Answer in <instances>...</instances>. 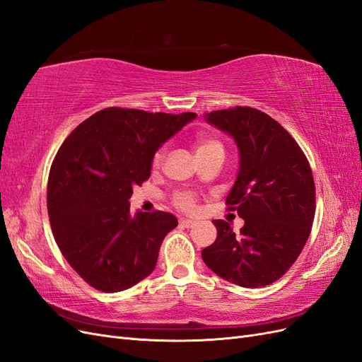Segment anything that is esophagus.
<instances>
[{"mask_svg": "<svg viewBox=\"0 0 362 362\" xmlns=\"http://www.w3.org/2000/svg\"><path fill=\"white\" fill-rule=\"evenodd\" d=\"M194 223H196V222L190 221V218H181V221H180V226L187 228V229H189V228H193Z\"/></svg>", "mask_w": 362, "mask_h": 362, "instance_id": "34e87169", "label": "esophagus"}]
</instances>
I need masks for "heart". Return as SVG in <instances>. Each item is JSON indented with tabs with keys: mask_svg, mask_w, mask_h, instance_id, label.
Here are the masks:
<instances>
[{
	"mask_svg": "<svg viewBox=\"0 0 362 362\" xmlns=\"http://www.w3.org/2000/svg\"><path fill=\"white\" fill-rule=\"evenodd\" d=\"M217 148H222L221 141H217L216 139H211V137H198L194 141L196 156L204 154V152L213 151V149H217ZM161 157H163L161 152H158V154L156 156L154 163L158 164L161 161ZM175 205L181 208V210H184V211H193L194 206H196V199H194V196L192 193H180V194H177V198H175Z\"/></svg>",
	"mask_w": 362,
	"mask_h": 362,
	"instance_id": "b5f03b06",
	"label": "heart"
}]
</instances>
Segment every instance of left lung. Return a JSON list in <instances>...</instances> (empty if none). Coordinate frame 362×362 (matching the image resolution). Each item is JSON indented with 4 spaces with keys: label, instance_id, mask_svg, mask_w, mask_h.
<instances>
[{
    "label": "left lung",
    "instance_id": "left-lung-1",
    "mask_svg": "<svg viewBox=\"0 0 362 362\" xmlns=\"http://www.w3.org/2000/svg\"><path fill=\"white\" fill-rule=\"evenodd\" d=\"M238 149L237 178L226 196L245 225L213 221L216 242L202 250L206 267L240 287H264L298 259L311 233L315 187L308 160L275 119L252 107L206 113Z\"/></svg>",
    "mask_w": 362,
    "mask_h": 362
}]
</instances>
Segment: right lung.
<instances>
[{
  "label": "right lung",
  "instance_id": "obj_1",
  "mask_svg": "<svg viewBox=\"0 0 362 362\" xmlns=\"http://www.w3.org/2000/svg\"><path fill=\"white\" fill-rule=\"evenodd\" d=\"M194 117L110 107L60 146L48 178L52 234L71 267L96 290L124 291L154 272L178 221L164 211L131 214L129 198L149 178L161 145Z\"/></svg>",
  "mask_w": 362,
  "mask_h": 362
}]
</instances>
